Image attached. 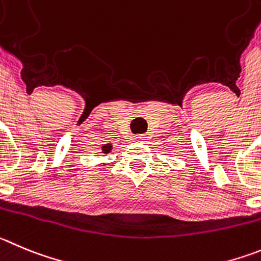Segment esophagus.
I'll return each instance as SVG.
<instances>
[{
	"label": "esophagus",
	"mask_w": 261,
	"mask_h": 261,
	"mask_svg": "<svg viewBox=\"0 0 261 261\" xmlns=\"http://www.w3.org/2000/svg\"><path fill=\"white\" fill-rule=\"evenodd\" d=\"M135 140H136V142H142L143 136H135Z\"/></svg>",
	"instance_id": "34e87169"
}]
</instances>
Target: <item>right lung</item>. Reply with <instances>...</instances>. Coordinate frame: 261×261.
Here are the masks:
<instances>
[{
    "instance_id": "1",
    "label": "right lung",
    "mask_w": 261,
    "mask_h": 261,
    "mask_svg": "<svg viewBox=\"0 0 261 261\" xmlns=\"http://www.w3.org/2000/svg\"><path fill=\"white\" fill-rule=\"evenodd\" d=\"M112 147H113V145L109 144V143L108 144H104L103 147H101V153H104V154H108V153L112 150Z\"/></svg>"
}]
</instances>
